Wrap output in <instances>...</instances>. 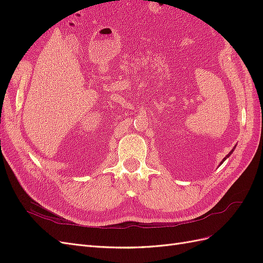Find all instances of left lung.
Masks as SVG:
<instances>
[{"label":"left lung","instance_id":"8db88e82","mask_svg":"<svg viewBox=\"0 0 263 263\" xmlns=\"http://www.w3.org/2000/svg\"><path fill=\"white\" fill-rule=\"evenodd\" d=\"M236 146H237V145H236ZM236 146H235V147H234V148H233V149H232V151H230V153H229V154H228V155H227V156H226V157H225V158H224V159H222V161H221V162H220V164H221V163H222V162H224V161H225V160H226V159H227V158H228V157H229V156H230V155H232V154H233V153H234V150H235V148H236ZM220 164H219V165H220Z\"/></svg>","mask_w":263,"mask_h":263}]
</instances>
